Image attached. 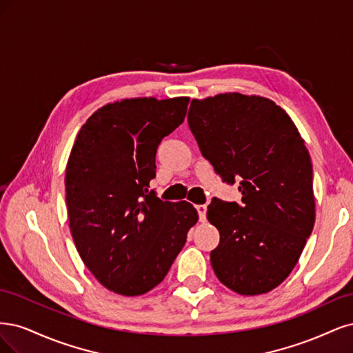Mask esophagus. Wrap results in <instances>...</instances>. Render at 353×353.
<instances>
[{"label":"esophagus","mask_w":353,"mask_h":353,"mask_svg":"<svg viewBox=\"0 0 353 353\" xmlns=\"http://www.w3.org/2000/svg\"><path fill=\"white\" fill-rule=\"evenodd\" d=\"M196 210H198V214H199V220L205 221V219H207V205H198Z\"/></svg>","instance_id":"1"}]
</instances>
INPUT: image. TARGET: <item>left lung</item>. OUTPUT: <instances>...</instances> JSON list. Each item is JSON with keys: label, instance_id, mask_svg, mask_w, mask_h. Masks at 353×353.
<instances>
[{"label": "left lung", "instance_id": "obj_1", "mask_svg": "<svg viewBox=\"0 0 353 353\" xmlns=\"http://www.w3.org/2000/svg\"><path fill=\"white\" fill-rule=\"evenodd\" d=\"M189 128L227 183L241 180L242 203L212 199L207 219L220 232L215 276L254 296L289 277L315 223L312 163L290 116L259 95L225 92L192 99Z\"/></svg>", "mask_w": 353, "mask_h": 353}]
</instances>
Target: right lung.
Listing matches in <instances>:
<instances>
[{
	"label": "right lung",
	"instance_id": "add662e5",
	"mask_svg": "<svg viewBox=\"0 0 353 353\" xmlns=\"http://www.w3.org/2000/svg\"><path fill=\"white\" fill-rule=\"evenodd\" d=\"M189 98H129L98 108L79 130L65 165V203L79 255L123 296L160 284L198 223L192 203L150 192L155 154L183 123Z\"/></svg>",
	"mask_w": 353,
	"mask_h": 353
}]
</instances>
